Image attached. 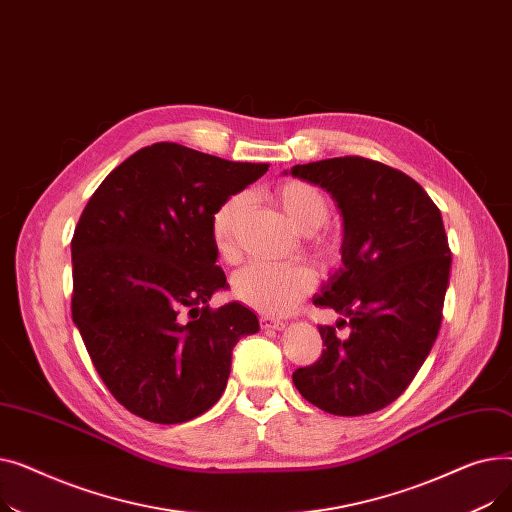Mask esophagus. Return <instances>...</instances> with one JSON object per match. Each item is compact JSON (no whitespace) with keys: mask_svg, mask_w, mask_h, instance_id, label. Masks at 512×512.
<instances>
[{"mask_svg":"<svg viewBox=\"0 0 512 512\" xmlns=\"http://www.w3.org/2000/svg\"><path fill=\"white\" fill-rule=\"evenodd\" d=\"M259 324H261L263 330H282L286 326L284 321H280L276 317H270V315H261L259 317Z\"/></svg>","mask_w":512,"mask_h":512,"instance_id":"obj_1","label":"esophagus"}]
</instances>
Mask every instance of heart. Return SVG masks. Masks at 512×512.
Listing matches in <instances>:
<instances>
[{"mask_svg": "<svg viewBox=\"0 0 512 512\" xmlns=\"http://www.w3.org/2000/svg\"><path fill=\"white\" fill-rule=\"evenodd\" d=\"M276 201L290 222L307 236V247L319 261H334L340 253V238L334 232H319L330 218L328 195L311 182L286 180L276 188ZM247 193H234L215 207L211 215L213 245L224 259L238 255V228L247 211ZM315 286V274L303 263L253 261L234 276V297L263 313H286Z\"/></svg>", "mask_w": 512, "mask_h": 512, "instance_id": "heart-1", "label": "heart"}]
</instances>
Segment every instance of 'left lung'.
<instances>
[{
	"label": "left lung",
	"mask_w": 512,
	"mask_h": 512,
	"mask_svg": "<svg viewBox=\"0 0 512 512\" xmlns=\"http://www.w3.org/2000/svg\"><path fill=\"white\" fill-rule=\"evenodd\" d=\"M290 174L326 188L342 213V265L313 303L352 330L338 339L334 326H319L324 353L292 382L326 413H375L409 388L440 332L452 263L442 213L411 176L367 157Z\"/></svg>",
	"instance_id": "8db88e82"
}]
</instances>
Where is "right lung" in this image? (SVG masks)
I'll list each match as a JSON object with an SVG mask.
<instances>
[{"label": "right lung", "mask_w": 512, "mask_h": 512, "mask_svg": "<svg viewBox=\"0 0 512 512\" xmlns=\"http://www.w3.org/2000/svg\"><path fill=\"white\" fill-rule=\"evenodd\" d=\"M267 168L155 143L107 174L83 209L72 236V319L130 413L164 425L203 415L226 390L234 344L259 332L245 305L209 307L226 288L211 215Z\"/></svg>", "instance_id": "add662e5"}]
</instances>
